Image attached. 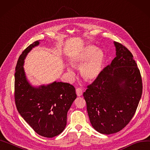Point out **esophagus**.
Segmentation results:
<instances>
[{
	"mask_svg": "<svg viewBox=\"0 0 150 150\" xmlns=\"http://www.w3.org/2000/svg\"><path fill=\"white\" fill-rule=\"evenodd\" d=\"M76 94H77V95H78V96H81L83 95V90L82 88H78L76 89Z\"/></svg>",
	"mask_w": 150,
	"mask_h": 150,
	"instance_id": "esophagus-1",
	"label": "esophagus"
}]
</instances>
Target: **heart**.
Wrapping results in <instances>:
<instances>
[{"label":"heart","instance_id":"b5f03b06","mask_svg":"<svg viewBox=\"0 0 150 150\" xmlns=\"http://www.w3.org/2000/svg\"><path fill=\"white\" fill-rule=\"evenodd\" d=\"M73 62L78 65H81L80 73L85 79L94 80L98 78L102 71L104 54L102 50L97 49L95 46L88 45L74 57ZM67 69L70 73H73L71 67H67Z\"/></svg>","mask_w":150,"mask_h":150}]
</instances>
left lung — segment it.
I'll list each match as a JSON object with an SVG mask.
<instances>
[{
  "label": "left lung",
  "mask_w": 150,
  "mask_h": 150,
  "mask_svg": "<svg viewBox=\"0 0 150 150\" xmlns=\"http://www.w3.org/2000/svg\"><path fill=\"white\" fill-rule=\"evenodd\" d=\"M114 43L115 57L83 93L93 127L104 134L126 126L143 92L140 72L131 52L122 44Z\"/></svg>",
  "instance_id": "8db88e82"
}]
</instances>
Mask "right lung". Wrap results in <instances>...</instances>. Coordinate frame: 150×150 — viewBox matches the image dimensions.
I'll return each mask as SVG.
<instances>
[{
  "label": "right lung",
  "mask_w": 150,
  "mask_h": 150,
  "mask_svg": "<svg viewBox=\"0 0 150 150\" xmlns=\"http://www.w3.org/2000/svg\"><path fill=\"white\" fill-rule=\"evenodd\" d=\"M40 44L36 41L19 56L15 72V102L20 115L38 134L53 137L67 124V114L76 98L72 85L54 81L34 86L28 80L24 64L28 54Z\"/></svg>",
  "instance_id": "right-lung-1"
}]
</instances>
